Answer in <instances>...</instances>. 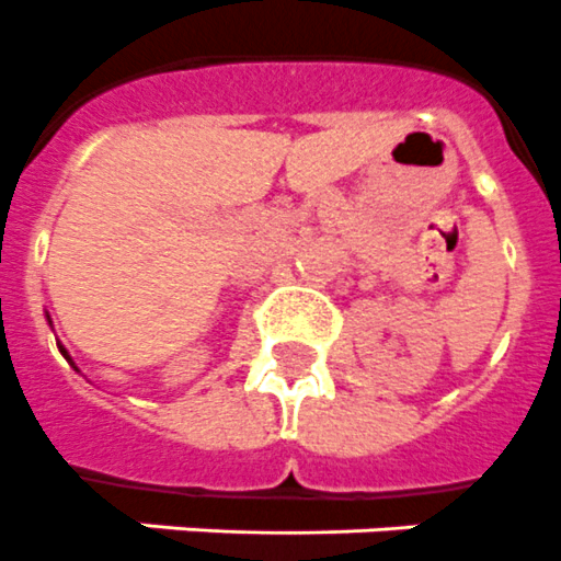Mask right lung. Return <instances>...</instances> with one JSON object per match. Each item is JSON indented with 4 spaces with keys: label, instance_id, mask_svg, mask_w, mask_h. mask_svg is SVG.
I'll return each instance as SVG.
<instances>
[{
    "label": "right lung",
    "instance_id": "right-lung-1",
    "mask_svg": "<svg viewBox=\"0 0 561 561\" xmlns=\"http://www.w3.org/2000/svg\"><path fill=\"white\" fill-rule=\"evenodd\" d=\"M59 351H62V356H65V359H68V362H70V356H68V351H65V347H62V345H59Z\"/></svg>",
    "mask_w": 561,
    "mask_h": 561
}]
</instances>
